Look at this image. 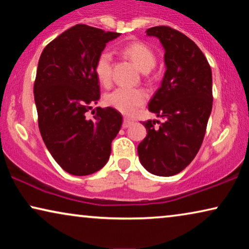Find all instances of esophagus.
Instances as JSON below:
<instances>
[{
	"mask_svg": "<svg viewBox=\"0 0 249 249\" xmlns=\"http://www.w3.org/2000/svg\"><path fill=\"white\" fill-rule=\"evenodd\" d=\"M134 124V120H131V119H128V118H125L124 120V124H122V127L124 128H128V127H130V125Z\"/></svg>",
	"mask_w": 249,
	"mask_h": 249,
	"instance_id": "34e87169",
	"label": "esophagus"
}]
</instances>
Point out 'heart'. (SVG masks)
<instances>
[{
  "instance_id": "1",
  "label": "heart",
  "mask_w": 249,
  "mask_h": 249,
  "mask_svg": "<svg viewBox=\"0 0 249 249\" xmlns=\"http://www.w3.org/2000/svg\"><path fill=\"white\" fill-rule=\"evenodd\" d=\"M122 53L142 72H149L155 67V53L144 43H129L122 49ZM95 74L102 85L107 86L110 84L112 76V55L108 51H103L97 56L95 62ZM146 98H147L146 91L139 88L119 87L105 96V103L121 113L131 115L145 103Z\"/></svg>"
}]
</instances>
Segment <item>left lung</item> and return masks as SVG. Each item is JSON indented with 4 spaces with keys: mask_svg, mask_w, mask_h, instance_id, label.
Returning <instances> with one entry per match:
<instances>
[{
    "mask_svg": "<svg viewBox=\"0 0 249 249\" xmlns=\"http://www.w3.org/2000/svg\"><path fill=\"white\" fill-rule=\"evenodd\" d=\"M147 36L164 47L165 73L148 110L164 122H142L147 135L137 151L142 165L155 176L171 177L190 164L205 136L212 111V71L199 47L168 26L152 27Z\"/></svg>",
    "mask_w": 249,
    "mask_h": 249,
    "instance_id": "1",
    "label": "left lung"
}]
</instances>
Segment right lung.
<instances>
[{
	"mask_svg": "<svg viewBox=\"0 0 249 249\" xmlns=\"http://www.w3.org/2000/svg\"><path fill=\"white\" fill-rule=\"evenodd\" d=\"M119 36L76 25L40 54L34 84L39 131L51 155L70 175L88 176L103 168L121 128L122 115L112 107H96L93 119L86 117L100 100L95 62Z\"/></svg>",
	"mask_w": 249,
	"mask_h": 249,
	"instance_id": "obj_1",
	"label": "right lung"
}]
</instances>
